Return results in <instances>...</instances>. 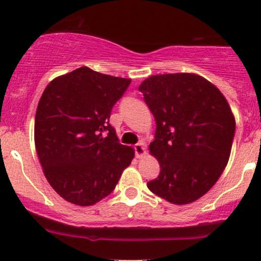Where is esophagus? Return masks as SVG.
Here are the masks:
<instances>
[{"mask_svg": "<svg viewBox=\"0 0 261 261\" xmlns=\"http://www.w3.org/2000/svg\"><path fill=\"white\" fill-rule=\"evenodd\" d=\"M134 148H135V154H136L137 158L142 157V155L146 153V145H145V142L136 143V145L134 146Z\"/></svg>", "mask_w": 261, "mask_h": 261, "instance_id": "esophagus-1", "label": "esophagus"}]
</instances>
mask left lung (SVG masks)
Wrapping results in <instances>:
<instances>
[{"label":"left lung","mask_w":261,"mask_h":261,"mask_svg":"<svg viewBox=\"0 0 261 261\" xmlns=\"http://www.w3.org/2000/svg\"><path fill=\"white\" fill-rule=\"evenodd\" d=\"M153 114L149 152L161 173L152 193L175 205L196 201L216 184L228 163L236 120L216 86L199 74H155L139 87Z\"/></svg>","instance_id":"obj_1"}]
</instances>
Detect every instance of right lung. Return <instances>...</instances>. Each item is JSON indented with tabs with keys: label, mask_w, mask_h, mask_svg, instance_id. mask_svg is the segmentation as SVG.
Here are the masks:
<instances>
[{
	"label": "right lung",
	"mask_w": 261,
	"mask_h": 261,
	"mask_svg": "<svg viewBox=\"0 0 261 261\" xmlns=\"http://www.w3.org/2000/svg\"><path fill=\"white\" fill-rule=\"evenodd\" d=\"M130 83L83 66L45 88L35 114V148L47 181L66 201L94 205L130 166L134 148L119 143L109 124Z\"/></svg>",
	"instance_id": "1"
}]
</instances>
